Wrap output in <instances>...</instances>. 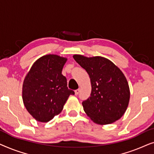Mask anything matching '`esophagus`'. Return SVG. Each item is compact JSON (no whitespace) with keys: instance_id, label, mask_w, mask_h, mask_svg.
I'll return each mask as SVG.
<instances>
[{"instance_id":"1","label":"esophagus","mask_w":154,"mask_h":154,"mask_svg":"<svg viewBox=\"0 0 154 154\" xmlns=\"http://www.w3.org/2000/svg\"><path fill=\"white\" fill-rule=\"evenodd\" d=\"M79 92H80V89H77V90H75V95L79 94Z\"/></svg>"}]
</instances>
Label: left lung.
<instances>
[{
    "label": "left lung",
    "instance_id": "obj_1",
    "mask_svg": "<svg viewBox=\"0 0 154 154\" xmlns=\"http://www.w3.org/2000/svg\"><path fill=\"white\" fill-rule=\"evenodd\" d=\"M73 59L87 71L91 81L90 97L82 102L90 119L97 124L106 125L121 119L130 100L129 85L123 72L102 57L75 54Z\"/></svg>",
    "mask_w": 154,
    "mask_h": 154
}]
</instances>
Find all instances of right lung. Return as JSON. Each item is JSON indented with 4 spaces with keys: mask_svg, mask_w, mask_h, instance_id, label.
<instances>
[{
    "mask_svg": "<svg viewBox=\"0 0 154 154\" xmlns=\"http://www.w3.org/2000/svg\"><path fill=\"white\" fill-rule=\"evenodd\" d=\"M66 59L55 54L41 57L25 77L22 99L26 110L38 121H50L62 111L70 94L66 78L62 74Z\"/></svg>",
    "mask_w": 154,
    "mask_h": 154,
    "instance_id": "add662e5",
    "label": "right lung"
}]
</instances>
